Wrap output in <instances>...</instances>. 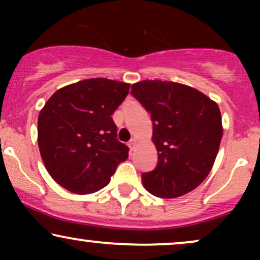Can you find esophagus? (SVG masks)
Returning <instances> with one entry per match:
<instances>
[{"instance_id": "obj_1", "label": "esophagus", "mask_w": 260, "mask_h": 260, "mask_svg": "<svg viewBox=\"0 0 260 260\" xmlns=\"http://www.w3.org/2000/svg\"><path fill=\"white\" fill-rule=\"evenodd\" d=\"M128 145H129L131 149H134V147H136V145H137V139L136 138L131 139L129 143H128Z\"/></svg>"}]
</instances>
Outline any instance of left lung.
<instances>
[{"label":"left lung","instance_id":"1","mask_svg":"<svg viewBox=\"0 0 260 260\" xmlns=\"http://www.w3.org/2000/svg\"><path fill=\"white\" fill-rule=\"evenodd\" d=\"M131 94L150 113L157 165L142 174L144 187L160 198L197 188L214 165L222 138L219 106L207 95L175 82L143 80Z\"/></svg>","mask_w":260,"mask_h":260}]
</instances>
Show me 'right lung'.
I'll use <instances>...</instances> for the list:
<instances>
[{
    "mask_svg": "<svg viewBox=\"0 0 260 260\" xmlns=\"http://www.w3.org/2000/svg\"><path fill=\"white\" fill-rule=\"evenodd\" d=\"M129 84L106 78L61 88L38 118V143L47 172L59 186L89 194L109 184L128 147L117 139L112 120Z\"/></svg>",
    "mask_w": 260,
    "mask_h": 260,
    "instance_id": "add662e5",
    "label": "right lung"
}]
</instances>
